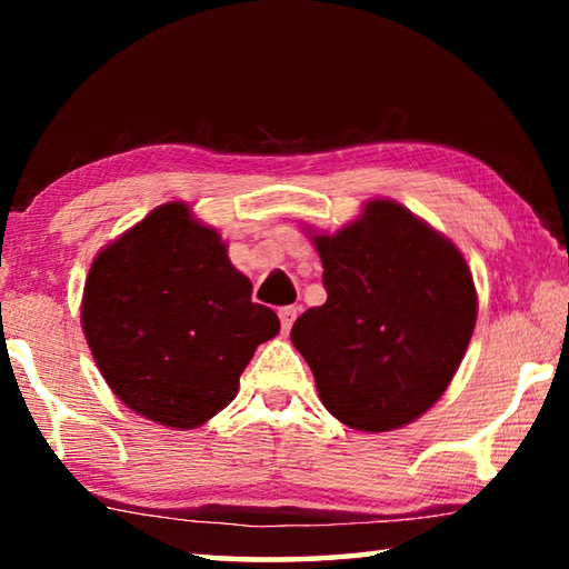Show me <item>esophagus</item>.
Masks as SVG:
<instances>
[{
  "label": "esophagus",
  "instance_id": "1",
  "mask_svg": "<svg viewBox=\"0 0 569 569\" xmlns=\"http://www.w3.org/2000/svg\"><path fill=\"white\" fill-rule=\"evenodd\" d=\"M296 316H298V308H296V306H283L281 311H278V319H281V329H283L286 333L291 331Z\"/></svg>",
  "mask_w": 569,
  "mask_h": 569
}]
</instances>
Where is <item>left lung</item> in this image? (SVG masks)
Here are the masks:
<instances>
[{"label": "left lung", "instance_id": "1", "mask_svg": "<svg viewBox=\"0 0 569 569\" xmlns=\"http://www.w3.org/2000/svg\"><path fill=\"white\" fill-rule=\"evenodd\" d=\"M311 240L329 298L298 316L291 341L323 407L359 431L419 419L455 379L477 323L465 256L383 198L339 233Z\"/></svg>", "mask_w": 569, "mask_h": 569}]
</instances>
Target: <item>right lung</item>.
<instances>
[{
    "instance_id": "1",
    "label": "right lung",
    "mask_w": 569,
    "mask_h": 569,
    "mask_svg": "<svg viewBox=\"0 0 569 569\" xmlns=\"http://www.w3.org/2000/svg\"><path fill=\"white\" fill-rule=\"evenodd\" d=\"M82 331L124 407L196 429L236 399L240 373L281 323L250 301L218 230L166 203L92 261Z\"/></svg>"
}]
</instances>
